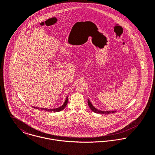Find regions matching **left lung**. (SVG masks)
Here are the masks:
<instances>
[{
    "instance_id": "8db88e82",
    "label": "left lung",
    "mask_w": 155,
    "mask_h": 155,
    "mask_svg": "<svg viewBox=\"0 0 155 155\" xmlns=\"http://www.w3.org/2000/svg\"><path fill=\"white\" fill-rule=\"evenodd\" d=\"M88 106L90 107V109L92 110V111H93L95 113H100V114H110V113H115L116 111H101L96 109L92 104L90 102V101L89 100V99H88Z\"/></svg>"
}]
</instances>
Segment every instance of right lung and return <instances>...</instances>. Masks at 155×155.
Wrapping results in <instances>:
<instances>
[{"mask_svg":"<svg viewBox=\"0 0 155 155\" xmlns=\"http://www.w3.org/2000/svg\"><path fill=\"white\" fill-rule=\"evenodd\" d=\"M67 102H68V97L67 96L66 99L65 100V101L64 103H63V104L58 107V108H55V109H44V108H40V107H33V108L35 109H41V110H43L46 111H56V112H58V111H60L63 110L66 107L67 104Z\"/></svg>","mask_w":155,"mask_h":155,"instance_id":"add662e5","label":"right lung"}]
</instances>
